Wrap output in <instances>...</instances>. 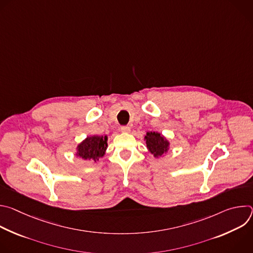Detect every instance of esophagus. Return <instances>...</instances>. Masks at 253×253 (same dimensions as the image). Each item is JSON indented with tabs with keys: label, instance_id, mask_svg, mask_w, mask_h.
I'll use <instances>...</instances> for the list:
<instances>
[{
	"label": "esophagus",
	"instance_id": "esophagus-1",
	"mask_svg": "<svg viewBox=\"0 0 253 253\" xmlns=\"http://www.w3.org/2000/svg\"><path fill=\"white\" fill-rule=\"evenodd\" d=\"M120 130H121L122 132L128 133V132H130V127H129V126H122V127L120 128Z\"/></svg>",
	"mask_w": 253,
	"mask_h": 253
}]
</instances>
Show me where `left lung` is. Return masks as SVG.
<instances>
[{
  "label": "left lung",
  "instance_id": "8db88e82",
  "mask_svg": "<svg viewBox=\"0 0 253 253\" xmlns=\"http://www.w3.org/2000/svg\"><path fill=\"white\" fill-rule=\"evenodd\" d=\"M148 151L153 154L155 158L163 156L169 149L168 140L158 132H147L145 138Z\"/></svg>",
  "mask_w": 253,
  "mask_h": 253
}]
</instances>
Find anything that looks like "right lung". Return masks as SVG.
I'll list each match as a JSON object with an SVG mask.
<instances>
[{
  "label": "right lung",
  "instance_id": "1",
  "mask_svg": "<svg viewBox=\"0 0 253 253\" xmlns=\"http://www.w3.org/2000/svg\"><path fill=\"white\" fill-rule=\"evenodd\" d=\"M107 140V136L94 135L87 137L77 146L76 155L84 160L96 162L105 155L108 146Z\"/></svg>",
  "mask_w": 253,
  "mask_h": 253
}]
</instances>
